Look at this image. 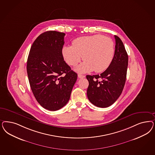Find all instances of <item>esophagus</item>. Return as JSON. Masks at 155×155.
Here are the masks:
<instances>
[{
	"instance_id": "esophagus-1",
	"label": "esophagus",
	"mask_w": 155,
	"mask_h": 155,
	"mask_svg": "<svg viewBox=\"0 0 155 155\" xmlns=\"http://www.w3.org/2000/svg\"><path fill=\"white\" fill-rule=\"evenodd\" d=\"M78 78H80V79H82V78H84L85 77V76H84V75H80V74H78Z\"/></svg>"
}]
</instances>
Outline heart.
Returning <instances> with one entry per match:
<instances>
[{"mask_svg":"<svg viewBox=\"0 0 155 155\" xmlns=\"http://www.w3.org/2000/svg\"><path fill=\"white\" fill-rule=\"evenodd\" d=\"M114 54L113 41L100 35L78 38L73 40L72 46L64 45L62 48V55L68 65H76L83 56L84 61L75 68L80 73L104 71L111 64Z\"/></svg>","mask_w":155,"mask_h":155,"instance_id":"1","label":"heart"}]
</instances>
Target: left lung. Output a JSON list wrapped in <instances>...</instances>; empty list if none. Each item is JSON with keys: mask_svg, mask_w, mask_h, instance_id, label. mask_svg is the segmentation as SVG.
Returning a JSON list of instances; mask_svg holds the SVG:
<instances>
[{"mask_svg": "<svg viewBox=\"0 0 155 155\" xmlns=\"http://www.w3.org/2000/svg\"><path fill=\"white\" fill-rule=\"evenodd\" d=\"M115 38V54L109 67L100 75L86 76L89 82L87 97L92 104L101 108L113 104L125 85L128 56L123 41L117 36Z\"/></svg>", "mask_w": 155, "mask_h": 155, "instance_id": "obj_1", "label": "left lung"}]
</instances>
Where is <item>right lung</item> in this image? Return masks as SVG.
Masks as SVG:
<instances>
[{"label":"right lung","instance_id":"obj_1","mask_svg":"<svg viewBox=\"0 0 155 155\" xmlns=\"http://www.w3.org/2000/svg\"><path fill=\"white\" fill-rule=\"evenodd\" d=\"M65 34L49 31L40 34L31 47L27 72L32 93L46 110H60L70 100L78 74L64 60Z\"/></svg>","mask_w":155,"mask_h":155}]
</instances>
